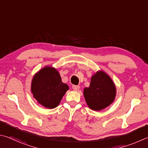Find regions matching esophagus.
<instances>
[{
	"mask_svg": "<svg viewBox=\"0 0 148 148\" xmlns=\"http://www.w3.org/2000/svg\"><path fill=\"white\" fill-rule=\"evenodd\" d=\"M72 88H73V90L75 91H77L79 89V86L78 85H73L72 86Z\"/></svg>",
	"mask_w": 148,
	"mask_h": 148,
	"instance_id": "obj_1",
	"label": "esophagus"
}]
</instances>
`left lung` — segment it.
Instances as JSON below:
<instances>
[{"instance_id": "8db88e82", "label": "left lung", "mask_w": 148, "mask_h": 148, "mask_svg": "<svg viewBox=\"0 0 148 148\" xmlns=\"http://www.w3.org/2000/svg\"><path fill=\"white\" fill-rule=\"evenodd\" d=\"M116 95V88L114 82L101 70L92 75L89 87L83 89V96L88 107L95 111L109 106L114 101Z\"/></svg>"}]
</instances>
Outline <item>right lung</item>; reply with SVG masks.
Segmentation results:
<instances>
[{"label": "right lung", "instance_id": "add662e5", "mask_svg": "<svg viewBox=\"0 0 148 148\" xmlns=\"http://www.w3.org/2000/svg\"><path fill=\"white\" fill-rule=\"evenodd\" d=\"M69 87L62 82L60 72L52 66L42 67L34 75L31 92L37 102L48 109L59 106Z\"/></svg>", "mask_w": 148, "mask_h": 148}]
</instances>
